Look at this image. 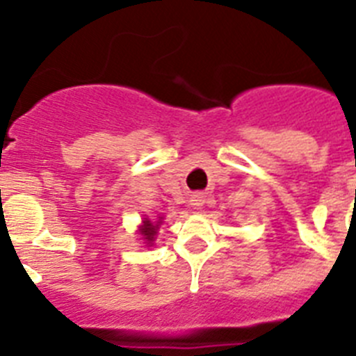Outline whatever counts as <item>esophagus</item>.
I'll return each mask as SVG.
<instances>
[{
	"label": "esophagus",
	"instance_id": "1",
	"mask_svg": "<svg viewBox=\"0 0 356 356\" xmlns=\"http://www.w3.org/2000/svg\"><path fill=\"white\" fill-rule=\"evenodd\" d=\"M203 203H205V197H203V194H194V196L191 197V205H193L194 209H201V207H203Z\"/></svg>",
	"mask_w": 356,
	"mask_h": 356
}]
</instances>
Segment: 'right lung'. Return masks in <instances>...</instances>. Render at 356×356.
<instances>
[{"instance_id": "obj_1", "label": "right lung", "mask_w": 356, "mask_h": 356, "mask_svg": "<svg viewBox=\"0 0 356 356\" xmlns=\"http://www.w3.org/2000/svg\"><path fill=\"white\" fill-rule=\"evenodd\" d=\"M160 222H162V217H160L159 221H149V219H144L143 221V225H140V228H139V234L143 235V238L144 241H146V244H153V241H155V237H156V234H159V226H160Z\"/></svg>"}]
</instances>
